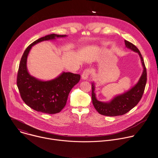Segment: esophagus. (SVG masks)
<instances>
[{"label": "esophagus", "mask_w": 158, "mask_h": 158, "mask_svg": "<svg viewBox=\"0 0 158 158\" xmlns=\"http://www.w3.org/2000/svg\"><path fill=\"white\" fill-rule=\"evenodd\" d=\"M90 74H91V69H87L84 70V71L83 72V73L82 74V79L83 80L87 79V78H88V77H89Z\"/></svg>", "instance_id": "obj_1"}]
</instances>
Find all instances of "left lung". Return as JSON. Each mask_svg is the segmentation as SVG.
Masks as SVG:
<instances>
[{
    "label": "left lung",
    "mask_w": 158,
    "mask_h": 158,
    "mask_svg": "<svg viewBox=\"0 0 158 158\" xmlns=\"http://www.w3.org/2000/svg\"><path fill=\"white\" fill-rule=\"evenodd\" d=\"M124 42L127 48L139 54L143 67V73L138 82L132 87L123 94L116 96L109 102H102L97 99L94 93L95 85L94 82H92L93 104L99 113L104 116H117L127 113L138 104L144 91L147 81V73L144 59L139 49L134 44L126 40Z\"/></svg>",
    "instance_id": "left-lung-1"
}]
</instances>
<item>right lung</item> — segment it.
Masks as SVG:
<instances>
[{
	"instance_id": "right-lung-1",
	"label": "right lung",
	"mask_w": 158,
	"mask_h": 158,
	"mask_svg": "<svg viewBox=\"0 0 158 158\" xmlns=\"http://www.w3.org/2000/svg\"><path fill=\"white\" fill-rule=\"evenodd\" d=\"M65 37L52 34L41 37L29 45L20 59L17 78L19 91L24 102L37 112L50 114L59 112L65 107L71 90L81 79L79 74L63 72L55 79L44 81L28 72L27 60L33 46L42 41Z\"/></svg>"
}]
</instances>
